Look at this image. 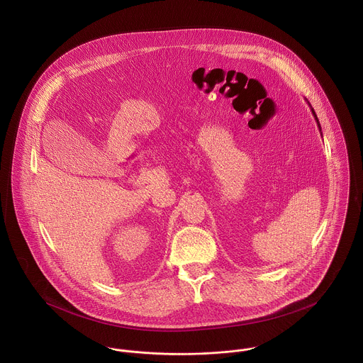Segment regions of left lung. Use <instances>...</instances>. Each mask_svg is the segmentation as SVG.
I'll use <instances>...</instances> for the list:
<instances>
[{
    "label": "left lung",
    "instance_id": "1",
    "mask_svg": "<svg viewBox=\"0 0 363 363\" xmlns=\"http://www.w3.org/2000/svg\"><path fill=\"white\" fill-rule=\"evenodd\" d=\"M308 104H309V106H311V103H309V101H308ZM311 110H312V114H313V117H315V120H316V122H318V126H319V129H320V130H322V128H320V122H319V120H318V116H316V113H315V110H313V108H312V106H311Z\"/></svg>",
    "mask_w": 363,
    "mask_h": 363
}]
</instances>
